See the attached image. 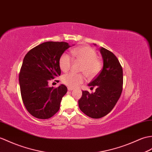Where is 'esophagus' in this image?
I'll use <instances>...</instances> for the list:
<instances>
[{"label": "esophagus", "mask_w": 152, "mask_h": 152, "mask_svg": "<svg viewBox=\"0 0 152 152\" xmlns=\"http://www.w3.org/2000/svg\"><path fill=\"white\" fill-rule=\"evenodd\" d=\"M72 90H74V88H72V87H68V91H71Z\"/></svg>", "instance_id": "34e87169"}]
</instances>
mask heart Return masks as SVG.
<instances>
[{
    "mask_svg": "<svg viewBox=\"0 0 152 152\" xmlns=\"http://www.w3.org/2000/svg\"><path fill=\"white\" fill-rule=\"evenodd\" d=\"M72 58L76 61L82 63L80 71L85 73L89 78L96 76L102 69V63L97 58V54L90 47H80L71 50ZM72 63V58L67 53H63L59 58V67L63 72L70 69ZM85 80L82 74L69 72L62 76V82L66 86L71 87H76L82 83Z\"/></svg>",
    "mask_w": 152,
    "mask_h": 152,
    "instance_id": "heart-1",
    "label": "heart"
}]
</instances>
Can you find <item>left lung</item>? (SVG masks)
I'll use <instances>...</instances> for the list:
<instances>
[{
	"label": "left lung",
	"instance_id": "1",
	"mask_svg": "<svg viewBox=\"0 0 152 152\" xmlns=\"http://www.w3.org/2000/svg\"><path fill=\"white\" fill-rule=\"evenodd\" d=\"M100 51L103 58V69L88 84L91 89L94 87L96 89L93 93L83 91L82 98L78 100L80 110L93 118L107 115L115 107L122 91L123 70L118 59L113 53L103 47L100 48Z\"/></svg>",
	"mask_w": 152,
	"mask_h": 152
}]
</instances>
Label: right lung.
<instances>
[{"instance_id":"1","label":"right lung","mask_w":152,"mask_h":152,"mask_svg":"<svg viewBox=\"0 0 152 152\" xmlns=\"http://www.w3.org/2000/svg\"><path fill=\"white\" fill-rule=\"evenodd\" d=\"M70 47L66 42L48 41L31 49L24 56L19 76L21 97L34 117L48 119L59 111L67 88L63 84L50 87L48 82L61 75L59 58Z\"/></svg>"}]
</instances>
